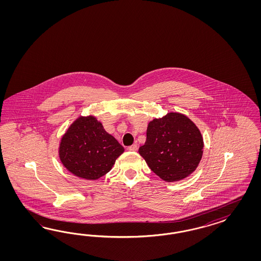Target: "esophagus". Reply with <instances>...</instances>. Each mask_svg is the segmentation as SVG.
Here are the masks:
<instances>
[{
  "label": "esophagus",
  "mask_w": 261,
  "mask_h": 261,
  "mask_svg": "<svg viewBox=\"0 0 261 261\" xmlns=\"http://www.w3.org/2000/svg\"><path fill=\"white\" fill-rule=\"evenodd\" d=\"M128 150L129 151H137L138 150V145L137 144H133L131 146L128 147Z\"/></svg>",
  "instance_id": "esophagus-1"
}]
</instances>
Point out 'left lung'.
Here are the masks:
<instances>
[{
  "instance_id": "1",
  "label": "left lung",
  "mask_w": 261,
  "mask_h": 261,
  "mask_svg": "<svg viewBox=\"0 0 261 261\" xmlns=\"http://www.w3.org/2000/svg\"><path fill=\"white\" fill-rule=\"evenodd\" d=\"M203 147L198 127L182 114L168 113L148 123L146 142L139 153L161 179L177 182L196 169Z\"/></svg>"
}]
</instances>
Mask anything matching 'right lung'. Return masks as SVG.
Masks as SVG:
<instances>
[{
  "label": "right lung",
  "mask_w": 261,
  "mask_h": 261,
  "mask_svg": "<svg viewBox=\"0 0 261 261\" xmlns=\"http://www.w3.org/2000/svg\"><path fill=\"white\" fill-rule=\"evenodd\" d=\"M123 152L122 145L93 116L75 119L59 145V158L63 166L86 180H96L108 173Z\"/></svg>",
  "instance_id": "obj_1"
}]
</instances>
